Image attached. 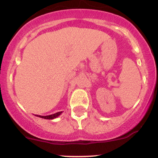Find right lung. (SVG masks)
<instances>
[{
    "mask_svg": "<svg viewBox=\"0 0 158 158\" xmlns=\"http://www.w3.org/2000/svg\"><path fill=\"white\" fill-rule=\"evenodd\" d=\"M61 113H62V111L57 112V113H56V114H51V115H48V116H41V115H35V116H37V117H41V118H43V119H53L57 118V117H59V115H61Z\"/></svg>",
    "mask_w": 158,
    "mask_h": 158,
    "instance_id": "obj_1",
    "label": "right lung"
}]
</instances>
